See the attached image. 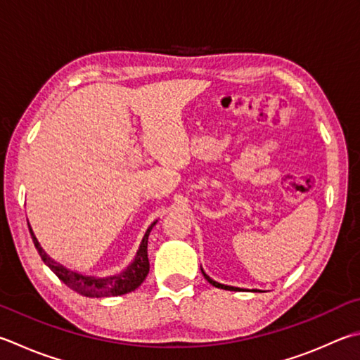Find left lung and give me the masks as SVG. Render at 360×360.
<instances>
[{"instance_id": "1", "label": "left lung", "mask_w": 360, "mask_h": 360, "mask_svg": "<svg viewBox=\"0 0 360 360\" xmlns=\"http://www.w3.org/2000/svg\"><path fill=\"white\" fill-rule=\"evenodd\" d=\"M202 274H203V277H205V279L212 283L213 287H218V288H222V290H233V291H238V290H241V288H236V287H229V285H222V283H218V282H214V281H212L210 279V277L203 273V269H202Z\"/></svg>"}]
</instances>
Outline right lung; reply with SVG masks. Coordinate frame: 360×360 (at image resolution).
<instances>
[{
  "mask_svg": "<svg viewBox=\"0 0 360 360\" xmlns=\"http://www.w3.org/2000/svg\"><path fill=\"white\" fill-rule=\"evenodd\" d=\"M157 222H153L150 227L147 229V232L142 238V243L139 246V250L136 257H134L133 263L128 266L124 273H120L117 276H111L106 277V279H96V277H87V276H81L78 273H73V271L64 268L63 264L56 263L51 260L49 255L45 254V250L40 248V244L37 241L36 236H34L32 230L30 227V233L34 246H36L37 252L40 255V259L46 263L54 274H56L60 281H63L67 287L70 290L77 291V293L83 295V296H89V297H106V296H120L125 293H130V291L136 290L148 274V269H150V263H148V255H147V241H148V235H150V230Z\"/></svg>",
  "mask_w": 360,
  "mask_h": 360,
  "instance_id": "obj_1",
  "label": "right lung"
}]
</instances>
